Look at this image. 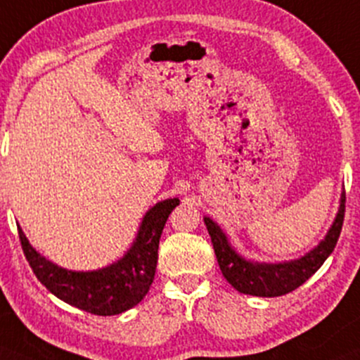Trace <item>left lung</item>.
<instances>
[{"mask_svg":"<svg viewBox=\"0 0 360 360\" xmlns=\"http://www.w3.org/2000/svg\"><path fill=\"white\" fill-rule=\"evenodd\" d=\"M343 220H345V194L342 195V205H340L335 224L316 250L295 262L276 263V265L244 260L232 250L227 237L211 218H205V224L210 232L221 274L237 291L253 296H283L302 286L321 269L322 263L333 253L338 243Z\"/></svg>","mask_w":360,"mask_h":360,"instance_id":"8db88e82","label":"left lung"}]
</instances>
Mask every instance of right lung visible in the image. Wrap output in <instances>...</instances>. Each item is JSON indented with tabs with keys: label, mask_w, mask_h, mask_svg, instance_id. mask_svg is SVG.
<instances>
[{
	"label": "right lung",
	"mask_w": 360,
	"mask_h": 360,
	"mask_svg": "<svg viewBox=\"0 0 360 360\" xmlns=\"http://www.w3.org/2000/svg\"><path fill=\"white\" fill-rule=\"evenodd\" d=\"M179 202L176 198L166 199L147 211L131 250L117 263L95 272H70L44 260L20 229L18 239L32 272L48 291L88 314L116 316L142 302L149 291L158 265L159 239Z\"/></svg>",
	"instance_id": "add662e5"
}]
</instances>
